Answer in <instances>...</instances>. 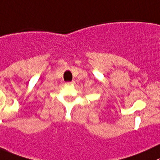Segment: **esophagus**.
I'll return each mask as SVG.
<instances>
[{
    "instance_id": "obj_1",
    "label": "esophagus",
    "mask_w": 160,
    "mask_h": 160,
    "mask_svg": "<svg viewBox=\"0 0 160 160\" xmlns=\"http://www.w3.org/2000/svg\"><path fill=\"white\" fill-rule=\"evenodd\" d=\"M67 84H68V85H74V84H75V82H74V81H72V82H68Z\"/></svg>"
}]
</instances>
